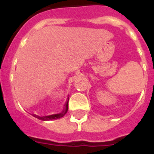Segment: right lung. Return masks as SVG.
Segmentation results:
<instances>
[{
  "label": "right lung",
  "mask_w": 154,
  "mask_h": 154,
  "mask_svg": "<svg viewBox=\"0 0 154 154\" xmlns=\"http://www.w3.org/2000/svg\"><path fill=\"white\" fill-rule=\"evenodd\" d=\"M68 101L66 102V109L63 111V112L61 113H59V114H56V115H52V116H43V117H40V116H36V115H34L32 114V116H34L35 118L36 119H40L42 121H51V120H55V119H60V118L63 117L66 114V112H68Z\"/></svg>",
  "instance_id": "1"
}]
</instances>
